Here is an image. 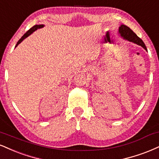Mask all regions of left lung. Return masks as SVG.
<instances>
[{
    "mask_svg": "<svg viewBox=\"0 0 159 159\" xmlns=\"http://www.w3.org/2000/svg\"><path fill=\"white\" fill-rule=\"evenodd\" d=\"M119 33L121 34V36L124 39L127 40V41L133 42V43H136V44L141 46L143 48L147 50V47L145 46L144 43L143 42L142 40L140 38L137 36L136 34L130 28L128 27L126 25L122 24L121 26H119V30H118Z\"/></svg>",
    "mask_w": 159,
    "mask_h": 159,
    "instance_id": "8db88e82",
    "label": "left lung"
}]
</instances>
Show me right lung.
Instances as JSON below:
<instances>
[{"mask_svg": "<svg viewBox=\"0 0 159 159\" xmlns=\"http://www.w3.org/2000/svg\"><path fill=\"white\" fill-rule=\"evenodd\" d=\"M43 26H44V25H43V24H40V25H35V26H32V27L31 29H30V30H29L28 31L26 32V33H25L24 35L22 36L21 38H20V40H19V41H18V43H17L16 46H15V47H16L17 46H18V45L19 44V43H20V42H22L23 41H24V39H25V38H27L29 35H31V34L32 33V32H35V30H38V29L42 28V27H43Z\"/></svg>", "mask_w": 159, "mask_h": 159, "instance_id": "1", "label": "right lung"}]
</instances>
